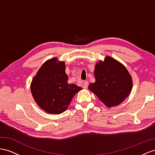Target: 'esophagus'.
Segmentation results:
<instances>
[{"label":"esophagus","mask_w":155,"mask_h":155,"mask_svg":"<svg viewBox=\"0 0 155 155\" xmlns=\"http://www.w3.org/2000/svg\"><path fill=\"white\" fill-rule=\"evenodd\" d=\"M88 82H83V85H82V87L84 89H87L88 88Z\"/></svg>","instance_id":"obj_1"}]
</instances>
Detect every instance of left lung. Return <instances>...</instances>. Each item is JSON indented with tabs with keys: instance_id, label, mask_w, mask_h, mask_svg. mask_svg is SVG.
<instances>
[{
	"instance_id": "1",
	"label": "left lung",
	"mask_w": 155,
	"mask_h": 155,
	"mask_svg": "<svg viewBox=\"0 0 155 155\" xmlns=\"http://www.w3.org/2000/svg\"><path fill=\"white\" fill-rule=\"evenodd\" d=\"M94 75L96 81L91 83L88 89L107 107L120 105L132 91L133 81L128 71L109 55L96 63Z\"/></svg>"
}]
</instances>
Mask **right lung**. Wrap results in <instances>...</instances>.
<instances>
[{"label": "right lung", "instance_id": "right-lung-1", "mask_svg": "<svg viewBox=\"0 0 155 155\" xmlns=\"http://www.w3.org/2000/svg\"><path fill=\"white\" fill-rule=\"evenodd\" d=\"M64 61L57 58L43 63L31 83V91L37 104L45 112L59 114L68 108L81 87L69 84Z\"/></svg>", "mask_w": 155, "mask_h": 155}]
</instances>
